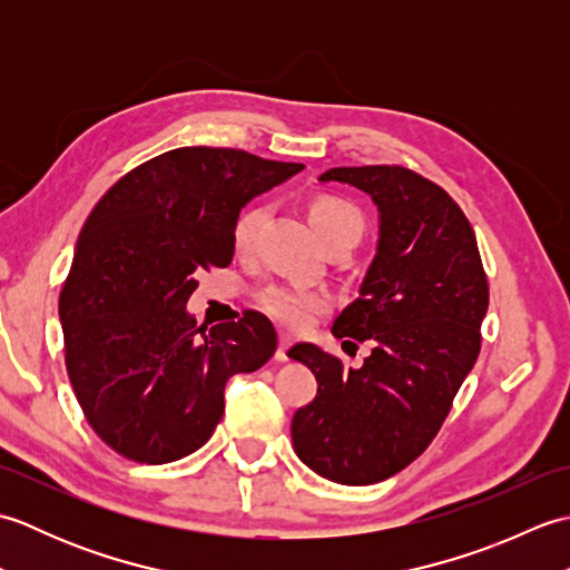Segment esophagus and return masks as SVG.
<instances>
[{
	"label": "esophagus",
	"mask_w": 570,
	"mask_h": 570,
	"mask_svg": "<svg viewBox=\"0 0 570 570\" xmlns=\"http://www.w3.org/2000/svg\"><path fill=\"white\" fill-rule=\"evenodd\" d=\"M288 347H292V337H288V335H278V347H276L274 360H276V362H288V355H286Z\"/></svg>",
	"instance_id": "1"
}]
</instances>
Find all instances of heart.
Instances as JSON below:
<instances>
[{"instance_id": "heart-1", "label": "heart", "mask_w": 570, "mask_h": 570, "mask_svg": "<svg viewBox=\"0 0 570 570\" xmlns=\"http://www.w3.org/2000/svg\"><path fill=\"white\" fill-rule=\"evenodd\" d=\"M264 208H249L237 217L233 227V245L237 252L249 249L254 235L264 220ZM308 220L316 229L318 239L331 242L333 237H360L362 233V215L343 198L335 196H321L311 203ZM259 306L266 316L274 318L276 323L286 325L292 331H304L316 321L321 313L333 306L331 294L318 292V288H298V286H269L259 294Z\"/></svg>"}]
</instances>
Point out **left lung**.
<instances>
[{"label": "left lung", "mask_w": 570, "mask_h": 570, "mask_svg": "<svg viewBox=\"0 0 570 570\" xmlns=\"http://www.w3.org/2000/svg\"><path fill=\"white\" fill-rule=\"evenodd\" d=\"M323 184L365 190L380 210L377 254L335 337L372 341L360 370L298 343L288 357L318 392L292 421L296 455L341 485H372L426 451L480 353L490 288L468 217L404 166H341Z\"/></svg>", "instance_id": "8db88e82"}]
</instances>
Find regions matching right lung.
<instances>
[{"mask_svg": "<svg viewBox=\"0 0 570 570\" xmlns=\"http://www.w3.org/2000/svg\"><path fill=\"white\" fill-rule=\"evenodd\" d=\"M304 164L184 147L131 168L82 225L58 298L66 367L100 439L147 465L210 439L225 384L259 370L276 331L257 311L205 331L186 311L196 276L233 262L245 205Z\"/></svg>", "mask_w": 570, "mask_h": 570, "instance_id": "1", "label": "right lung"}]
</instances>
